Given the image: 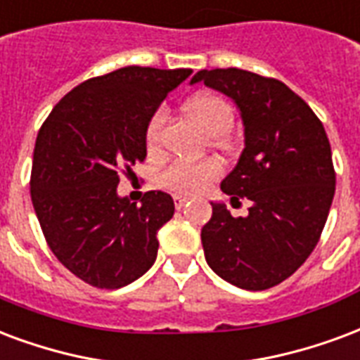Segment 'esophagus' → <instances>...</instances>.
<instances>
[{
	"label": "esophagus",
	"instance_id": "esophagus-1",
	"mask_svg": "<svg viewBox=\"0 0 360 360\" xmlns=\"http://www.w3.org/2000/svg\"><path fill=\"white\" fill-rule=\"evenodd\" d=\"M188 200H191V198H188V196H183V194H175V196H173V202H175V207H177V210H181Z\"/></svg>",
	"mask_w": 360,
	"mask_h": 360
}]
</instances>
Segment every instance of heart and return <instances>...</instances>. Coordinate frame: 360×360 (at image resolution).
<instances>
[{
    "label": "heart",
    "instance_id": "obj_1",
    "mask_svg": "<svg viewBox=\"0 0 360 360\" xmlns=\"http://www.w3.org/2000/svg\"><path fill=\"white\" fill-rule=\"evenodd\" d=\"M188 116L207 133L214 135L215 141L223 145L225 139L219 135L233 127L234 110L229 101L214 93H202L187 103ZM167 114L164 108H158L148 118L145 127V145L148 154H158L162 150V131L166 126ZM221 175V164L217 160H200V162H185L175 160L160 175L162 187L173 193H200L212 181Z\"/></svg>",
    "mask_w": 360,
    "mask_h": 360
}]
</instances>
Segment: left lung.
<instances>
[{
  "mask_svg": "<svg viewBox=\"0 0 360 360\" xmlns=\"http://www.w3.org/2000/svg\"><path fill=\"white\" fill-rule=\"evenodd\" d=\"M240 108L246 146L221 183L233 200L248 198L246 217L212 204L202 227L206 262L244 290L273 288L302 267L328 217L336 172L322 122L281 79L240 68L194 74Z\"/></svg>",
  "mask_w": 360,
  "mask_h": 360,
  "instance_id": "8db88e82",
  "label": "left lung"
}]
</instances>
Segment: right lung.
Here are the masks:
<instances>
[{"mask_svg":"<svg viewBox=\"0 0 360 360\" xmlns=\"http://www.w3.org/2000/svg\"><path fill=\"white\" fill-rule=\"evenodd\" d=\"M191 68L126 66L85 79L58 101L34 146L30 196L47 246L95 288H122L153 267L169 194L120 198V175L146 156L145 127Z\"/></svg>","mask_w":360,"mask_h":360,"instance_id":"obj_1","label":"right lung"}]
</instances>
